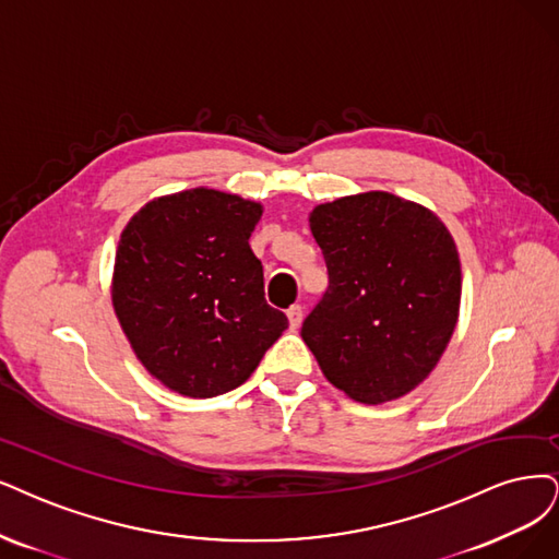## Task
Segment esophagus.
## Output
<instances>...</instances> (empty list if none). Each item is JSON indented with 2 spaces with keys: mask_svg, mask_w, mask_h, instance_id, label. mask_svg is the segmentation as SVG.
Masks as SVG:
<instances>
[{
  "mask_svg": "<svg viewBox=\"0 0 559 559\" xmlns=\"http://www.w3.org/2000/svg\"><path fill=\"white\" fill-rule=\"evenodd\" d=\"M287 320H290V326H293V329H297V326L301 324V320H304V308H301L299 304L287 308Z\"/></svg>",
  "mask_w": 559,
  "mask_h": 559,
  "instance_id": "esophagus-1",
  "label": "esophagus"
}]
</instances>
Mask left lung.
Here are the masks:
<instances>
[{
	"label": "left lung",
	"mask_w": 559,
	"mask_h": 559,
	"mask_svg": "<svg viewBox=\"0 0 559 559\" xmlns=\"http://www.w3.org/2000/svg\"><path fill=\"white\" fill-rule=\"evenodd\" d=\"M329 287L301 324L324 378L349 399L405 396L440 361L461 308V260L444 223L384 191L311 212Z\"/></svg>",
	"instance_id": "left-lung-1"
}]
</instances>
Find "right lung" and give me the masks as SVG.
Masks as SVG:
<instances>
[{
    "label": "right lung",
    "instance_id": "add662e5",
    "mask_svg": "<svg viewBox=\"0 0 559 559\" xmlns=\"http://www.w3.org/2000/svg\"><path fill=\"white\" fill-rule=\"evenodd\" d=\"M260 216L258 202L191 189L144 204L121 233L115 313L142 366L181 396L237 389L287 329L248 243Z\"/></svg>",
    "mask_w": 559,
    "mask_h": 559
}]
</instances>
